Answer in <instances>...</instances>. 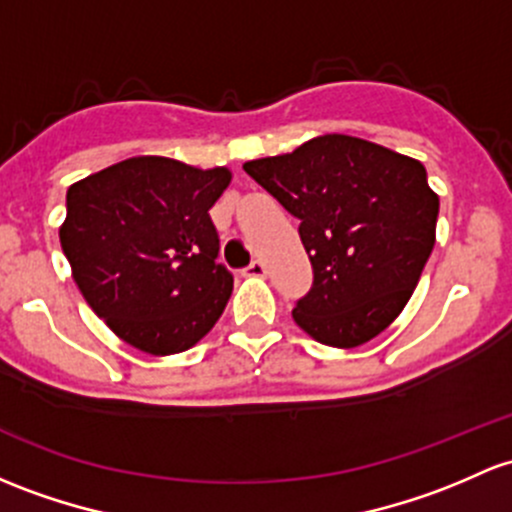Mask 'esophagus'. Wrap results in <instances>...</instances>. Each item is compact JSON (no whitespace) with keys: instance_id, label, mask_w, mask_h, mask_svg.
Returning <instances> with one entry per match:
<instances>
[{"instance_id":"obj_1","label":"esophagus","mask_w":512,"mask_h":512,"mask_svg":"<svg viewBox=\"0 0 512 512\" xmlns=\"http://www.w3.org/2000/svg\"><path fill=\"white\" fill-rule=\"evenodd\" d=\"M242 274H245V277H265L267 267L262 265L260 260H255L250 267H245V270H242Z\"/></svg>"}]
</instances>
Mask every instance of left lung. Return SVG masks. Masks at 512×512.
<instances>
[{"label": "left lung", "instance_id": "1", "mask_svg": "<svg viewBox=\"0 0 512 512\" xmlns=\"http://www.w3.org/2000/svg\"><path fill=\"white\" fill-rule=\"evenodd\" d=\"M242 169L294 218L314 267L292 316L333 348L385 331L410 301L437 240L439 196L422 161L368 139L324 134Z\"/></svg>", "mask_w": 512, "mask_h": 512}]
</instances>
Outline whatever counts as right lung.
<instances>
[{
  "instance_id": "add662e5",
  "label": "right lung",
  "mask_w": 512,
  "mask_h": 512,
  "mask_svg": "<svg viewBox=\"0 0 512 512\" xmlns=\"http://www.w3.org/2000/svg\"><path fill=\"white\" fill-rule=\"evenodd\" d=\"M230 169L132 157L75 181L61 247L90 309L129 346L174 355L215 326L233 292L208 211Z\"/></svg>"
}]
</instances>
